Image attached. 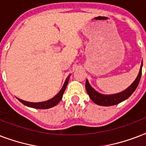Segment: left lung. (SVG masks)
<instances>
[{"label": "left lung", "instance_id": "1", "mask_svg": "<svg viewBox=\"0 0 146 146\" xmlns=\"http://www.w3.org/2000/svg\"><path fill=\"white\" fill-rule=\"evenodd\" d=\"M142 66H143V61L141 64L140 70L139 73L137 77L133 83L129 86L124 91L121 92L120 93L113 94V95H102V94L96 91L89 83V81L86 80V89L89 98L92 101L95 102L98 105L101 106H111L115 105L120 102H123L124 100L127 99L133 93L139 85V82L140 81L141 76H142Z\"/></svg>", "mask_w": 146, "mask_h": 146}]
</instances>
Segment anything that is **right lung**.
Returning <instances> with one entry per match:
<instances>
[{
    "label": "right lung",
    "instance_id": "add662e5",
    "mask_svg": "<svg viewBox=\"0 0 146 146\" xmlns=\"http://www.w3.org/2000/svg\"><path fill=\"white\" fill-rule=\"evenodd\" d=\"M70 76V75H69L68 76H67V78H66V81L64 82V86L62 87V89H60V91L54 97L52 98L51 99L42 102H26V101H23V100L22 99H19V98H18V100H19L20 102H22L23 104L26 105V106L30 107V108H33L48 109L50 108H52V107H54L55 105H57V104L60 102V101L62 99V97H63L64 91H65V89H66V86L68 84Z\"/></svg>",
    "mask_w": 146,
    "mask_h": 146
}]
</instances>
